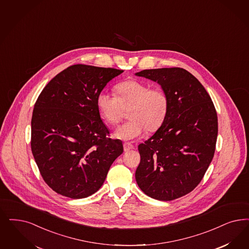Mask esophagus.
Returning a JSON list of instances; mask_svg holds the SVG:
<instances>
[{
  "label": "esophagus",
  "instance_id": "34e87169",
  "mask_svg": "<svg viewBox=\"0 0 249 249\" xmlns=\"http://www.w3.org/2000/svg\"><path fill=\"white\" fill-rule=\"evenodd\" d=\"M123 147H124V151H125V152H128L129 150L133 149V145L130 144L129 142H125V143L123 144Z\"/></svg>",
  "mask_w": 249,
  "mask_h": 249
}]
</instances>
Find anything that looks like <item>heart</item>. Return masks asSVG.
<instances>
[{
    "label": "heart",
    "instance_id": "heart-1",
    "mask_svg": "<svg viewBox=\"0 0 249 249\" xmlns=\"http://www.w3.org/2000/svg\"><path fill=\"white\" fill-rule=\"evenodd\" d=\"M117 96L105 91L96 96L99 115L108 124H117L124 110L129 120L115 130L114 136L123 141L141 137L144 131H155L163 125L169 110V97L161 88H151L139 80L121 82L115 87Z\"/></svg>",
    "mask_w": 249,
    "mask_h": 249
}]
</instances>
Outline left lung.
Instances as JSON below:
<instances>
[{
  "mask_svg": "<svg viewBox=\"0 0 249 249\" xmlns=\"http://www.w3.org/2000/svg\"><path fill=\"white\" fill-rule=\"evenodd\" d=\"M135 75L156 82L169 97L163 125L138 146L136 182L147 196L173 200L197 187L213 158L218 135L214 105L185 69L143 70Z\"/></svg>",
  "mask_w": 249,
  "mask_h": 249,
  "instance_id": "left-lung-1",
  "label": "left lung"
}]
</instances>
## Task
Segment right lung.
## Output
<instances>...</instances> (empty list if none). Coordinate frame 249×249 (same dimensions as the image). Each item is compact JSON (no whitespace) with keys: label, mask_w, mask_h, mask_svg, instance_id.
Wrapping results in <instances>:
<instances>
[{"label":"right lung","mask_w":249,"mask_h":249,"mask_svg":"<svg viewBox=\"0 0 249 249\" xmlns=\"http://www.w3.org/2000/svg\"><path fill=\"white\" fill-rule=\"evenodd\" d=\"M122 70L76 64L45 86L35 104L31 150L44 181L71 198L89 197L103 185L122 142L96 107V96Z\"/></svg>","instance_id":"obj_1"}]
</instances>
